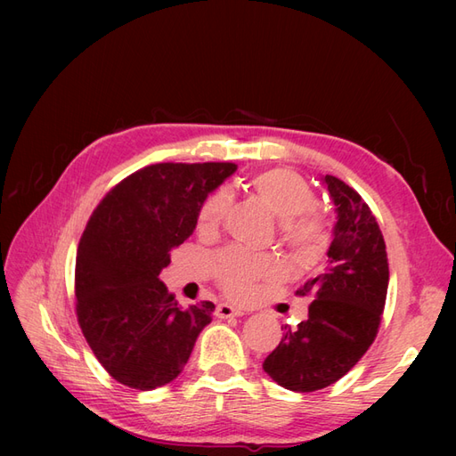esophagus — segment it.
<instances>
[{"mask_svg":"<svg viewBox=\"0 0 456 456\" xmlns=\"http://www.w3.org/2000/svg\"><path fill=\"white\" fill-rule=\"evenodd\" d=\"M245 312L241 308H236V306H230V305H218L216 310H215V315L220 317V320H226V317H238V315H243Z\"/></svg>","mask_w":456,"mask_h":456,"instance_id":"obj_1","label":"esophagus"}]
</instances>
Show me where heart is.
<instances>
[{
	"label": "heart",
	"mask_w": 456,
	"mask_h": 456,
	"mask_svg": "<svg viewBox=\"0 0 456 456\" xmlns=\"http://www.w3.org/2000/svg\"><path fill=\"white\" fill-rule=\"evenodd\" d=\"M255 196L280 218V238L298 260H314L327 243L323 215L315 209L312 186L297 171L272 167L256 173L249 181ZM230 207V194L216 190L198 213L201 230H213L223 223ZM215 273L224 291L236 298L249 297L255 283L280 273L278 262L268 255H255L240 247H230L216 256Z\"/></svg>",
	"instance_id": "heart-1"
}]
</instances>
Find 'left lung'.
I'll return each instance as SVG.
<instances>
[{"label":"left lung","instance_id":"8db88e82","mask_svg":"<svg viewBox=\"0 0 456 456\" xmlns=\"http://www.w3.org/2000/svg\"><path fill=\"white\" fill-rule=\"evenodd\" d=\"M337 207L327 266L302 285L310 295L308 320L285 335L262 363L280 386L315 392L335 384L362 360L375 340L388 293V256L375 215L354 188L325 175Z\"/></svg>","mask_w":456,"mask_h":456}]
</instances>
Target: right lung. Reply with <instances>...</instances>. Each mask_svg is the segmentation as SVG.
Wrapping results in <instances>:
<instances>
[{"label": "right lung", "mask_w": 456, "mask_h": 456, "mask_svg": "<svg viewBox=\"0 0 456 456\" xmlns=\"http://www.w3.org/2000/svg\"><path fill=\"white\" fill-rule=\"evenodd\" d=\"M236 163H156L96 205L76 256V314L108 375L154 390L184 369L215 305L181 308L159 280L171 249L198 224L201 203Z\"/></svg>", "instance_id": "right-lung-1"}]
</instances>
